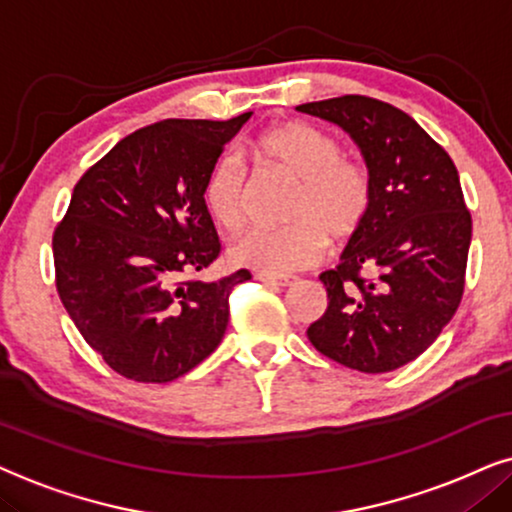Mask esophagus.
Returning <instances> with one entry per match:
<instances>
[{
  "label": "esophagus",
  "mask_w": 512,
  "mask_h": 512,
  "mask_svg": "<svg viewBox=\"0 0 512 512\" xmlns=\"http://www.w3.org/2000/svg\"><path fill=\"white\" fill-rule=\"evenodd\" d=\"M257 281L267 283V285H281V288H288V285L297 283L295 276H269V274H255Z\"/></svg>",
  "instance_id": "obj_1"
}]
</instances>
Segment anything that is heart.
<instances>
[{"label": "heart", "instance_id": "b5f03b06", "mask_svg": "<svg viewBox=\"0 0 512 512\" xmlns=\"http://www.w3.org/2000/svg\"><path fill=\"white\" fill-rule=\"evenodd\" d=\"M252 152L267 166L290 175L285 227H260L231 245V262L257 274L281 276L316 264L332 243L358 234L372 208V175L363 161L342 156L339 142L304 121L278 124L252 142ZM248 180L243 163L224 156L210 170L203 199L213 220L227 231H238L248 220Z\"/></svg>", "mask_w": 512, "mask_h": 512}]
</instances>
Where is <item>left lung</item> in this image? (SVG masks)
Masks as SVG:
<instances>
[{
	"instance_id": "1",
	"label": "left lung",
	"mask_w": 512,
	"mask_h": 512,
	"mask_svg": "<svg viewBox=\"0 0 512 512\" xmlns=\"http://www.w3.org/2000/svg\"><path fill=\"white\" fill-rule=\"evenodd\" d=\"M299 112L351 135L372 208L339 264L320 274L327 309L306 335L323 356L381 374L419 358L459 309L473 220L449 154L403 109L365 95Z\"/></svg>"
}]
</instances>
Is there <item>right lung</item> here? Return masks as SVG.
Here are the masks:
<instances>
[{"mask_svg":"<svg viewBox=\"0 0 512 512\" xmlns=\"http://www.w3.org/2000/svg\"><path fill=\"white\" fill-rule=\"evenodd\" d=\"M250 117L145 126L74 187L53 234L56 288L81 337L121 377L166 384L222 342L229 295L250 271L210 283L187 276L220 255L203 187Z\"/></svg>","mask_w":512,"mask_h":512,"instance_id":"right-lung-1","label":"right lung"}]
</instances>
